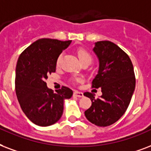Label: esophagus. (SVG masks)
Returning <instances> with one entry per match:
<instances>
[{
	"label": "esophagus",
	"instance_id": "34e87169",
	"mask_svg": "<svg viewBox=\"0 0 151 151\" xmlns=\"http://www.w3.org/2000/svg\"><path fill=\"white\" fill-rule=\"evenodd\" d=\"M73 95H74L75 97H78V98H82V97L83 96V92L78 91H75Z\"/></svg>",
	"mask_w": 151,
	"mask_h": 151
}]
</instances>
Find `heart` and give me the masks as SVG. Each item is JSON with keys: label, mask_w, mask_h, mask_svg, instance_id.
<instances>
[{"label": "heart", "mask_w": 151, "mask_h": 151, "mask_svg": "<svg viewBox=\"0 0 151 151\" xmlns=\"http://www.w3.org/2000/svg\"><path fill=\"white\" fill-rule=\"evenodd\" d=\"M78 57H79V60L81 61V63H83V61H86V60H90V61L91 62V60H92L91 56L89 54L86 50H83V49H79V50H78ZM60 59H61V55H60L59 57H58V58H57V65H59ZM77 80H79V79H77Z\"/></svg>", "instance_id": "1"}]
</instances>
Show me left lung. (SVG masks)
Listing matches in <instances>:
<instances>
[{"mask_svg": "<svg viewBox=\"0 0 151 151\" xmlns=\"http://www.w3.org/2000/svg\"><path fill=\"white\" fill-rule=\"evenodd\" d=\"M93 51L99 68L92 86L101 87L102 94L96 99L91 93H84L92 102L84 113L92 124L106 127L116 122L127 110L135 91V73L128 54L112 42H97Z\"/></svg>", "mask_w": 151, "mask_h": 151, "instance_id": "left-lung-1", "label": "left lung"}]
</instances>
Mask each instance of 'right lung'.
Returning <instances> with one entry per match:
<instances>
[{
    "instance_id": "add662e5",
    "label": "right lung",
    "mask_w": 151,
    "mask_h": 151,
    "mask_svg": "<svg viewBox=\"0 0 151 151\" xmlns=\"http://www.w3.org/2000/svg\"><path fill=\"white\" fill-rule=\"evenodd\" d=\"M72 41L41 38L28 46L19 57L16 68V93L29 120L38 126L52 125L60 119L65 99L73 91L62 86L57 93L48 88L45 79L55 72L57 60Z\"/></svg>"
}]
</instances>
